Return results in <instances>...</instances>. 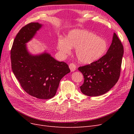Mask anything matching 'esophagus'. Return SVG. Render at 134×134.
I'll use <instances>...</instances> for the list:
<instances>
[{
  "label": "esophagus",
  "mask_w": 134,
  "mask_h": 134,
  "mask_svg": "<svg viewBox=\"0 0 134 134\" xmlns=\"http://www.w3.org/2000/svg\"><path fill=\"white\" fill-rule=\"evenodd\" d=\"M69 67L70 69V71H71V72L74 71L76 70V65H75L74 64H73V63L70 64L69 65Z\"/></svg>",
  "instance_id": "obj_1"
}]
</instances>
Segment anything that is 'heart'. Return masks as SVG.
Segmentation results:
<instances>
[{
	"label": "heart",
	"instance_id": "obj_1",
	"mask_svg": "<svg viewBox=\"0 0 134 134\" xmlns=\"http://www.w3.org/2000/svg\"><path fill=\"white\" fill-rule=\"evenodd\" d=\"M57 47L64 55H69L71 48L75 50L78 62L89 64L99 60L106 53L108 47L107 41L96 35L84 30L74 29L69 32L66 40L59 39Z\"/></svg>",
	"mask_w": 134,
	"mask_h": 134
}]
</instances>
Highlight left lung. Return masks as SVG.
<instances>
[{"mask_svg": "<svg viewBox=\"0 0 134 134\" xmlns=\"http://www.w3.org/2000/svg\"><path fill=\"white\" fill-rule=\"evenodd\" d=\"M124 55V47L115 33L106 54L90 65L78 68L84 76L80 87L84 94L90 97L103 95L118 81Z\"/></svg>", "mask_w": 134, "mask_h": 134, "instance_id": "8db88e82", "label": "left lung"}]
</instances>
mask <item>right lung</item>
I'll return each instance as SVG.
<instances>
[{"instance_id":"add662e5","label":"right lung","mask_w":134,"mask_h":134,"mask_svg":"<svg viewBox=\"0 0 134 134\" xmlns=\"http://www.w3.org/2000/svg\"><path fill=\"white\" fill-rule=\"evenodd\" d=\"M43 25L30 23L21 28L14 40L10 58L12 69L24 90L37 98L50 99L55 96L60 81L70 70L66 63L60 62L44 51L34 55L27 43Z\"/></svg>"}]
</instances>
